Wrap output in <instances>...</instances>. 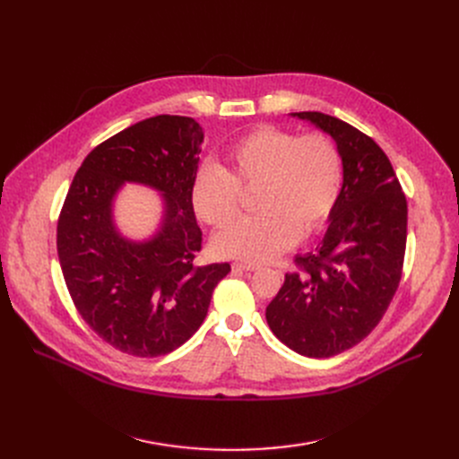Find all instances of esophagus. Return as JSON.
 Instances as JSON below:
<instances>
[{
	"instance_id": "esophagus-1",
	"label": "esophagus",
	"mask_w": 459,
	"mask_h": 459,
	"mask_svg": "<svg viewBox=\"0 0 459 459\" xmlns=\"http://www.w3.org/2000/svg\"><path fill=\"white\" fill-rule=\"evenodd\" d=\"M232 268L238 272H256L260 266L258 264H251V262H234Z\"/></svg>"
}]
</instances>
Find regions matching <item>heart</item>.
<instances>
[{
  "label": "heart",
  "instance_id": "obj_1",
  "mask_svg": "<svg viewBox=\"0 0 459 459\" xmlns=\"http://www.w3.org/2000/svg\"><path fill=\"white\" fill-rule=\"evenodd\" d=\"M227 171L201 167L191 184V204L212 227L229 223L255 189L256 213L239 217L213 238L225 258L266 262L320 232L339 204L344 161L336 143L322 134L260 126L239 137L227 152Z\"/></svg>",
  "mask_w": 459,
  "mask_h": 459
}]
</instances>
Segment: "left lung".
I'll list each match as a JSON object with an SVG mask.
<instances>
[{
	"instance_id": "obj_1",
	"label": "left lung",
	"mask_w": 459,
	"mask_h": 459,
	"mask_svg": "<svg viewBox=\"0 0 459 459\" xmlns=\"http://www.w3.org/2000/svg\"><path fill=\"white\" fill-rule=\"evenodd\" d=\"M327 132L344 161V184L316 253L296 256L266 307V320L290 350L325 359L372 333L387 312L402 279L407 201L379 144L344 120L301 111Z\"/></svg>"
}]
</instances>
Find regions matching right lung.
<instances>
[{"label":"right lung","mask_w":459,"mask_h":459,"mask_svg":"<svg viewBox=\"0 0 459 459\" xmlns=\"http://www.w3.org/2000/svg\"><path fill=\"white\" fill-rule=\"evenodd\" d=\"M203 128L195 118L158 115L94 147L70 184L57 221V255L68 294L85 324L115 350L158 357L182 346L210 307L230 264L195 266L203 234L191 204ZM125 181L166 197L159 234L135 245L112 225Z\"/></svg>","instance_id":"1"}]
</instances>
